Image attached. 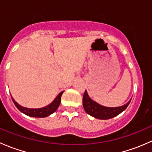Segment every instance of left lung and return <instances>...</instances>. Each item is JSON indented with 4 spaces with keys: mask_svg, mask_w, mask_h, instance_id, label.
<instances>
[{
    "mask_svg": "<svg viewBox=\"0 0 152 152\" xmlns=\"http://www.w3.org/2000/svg\"><path fill=\"white\" fill-rule=\"evenodd\" d=\"M82 102H83L84 109H85V112L87 114L96 118L101 119V120H107V119H110L115 117L121 113L124 110H125L126 107H128V105L129 104L131 100L127 102L126 104L121 106V107H104V106L99 104L96 102L92 100L89 97L87 91L85 90V93H84Z\"/></svg>",
    "mask_w": 152,
    "mask_h": 152,
    "instance_id": "8db88e82",
    "label": "left lung"
}]
</instances>
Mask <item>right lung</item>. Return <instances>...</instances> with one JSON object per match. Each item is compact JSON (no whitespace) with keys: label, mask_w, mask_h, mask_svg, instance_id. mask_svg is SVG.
Returning a JSON list of instances; mask_svg holds the SVG:
<instances>
[{"label":"right lung","mask_w":152,"mask_h":152,"mask_svg":"<svg viewBox=\"0 0 152 152\" xmlns=\"http://www.w3.org/2000/svg\"><path fill=\"white\" fill-rule=\"evenodd\" d=\"M62 93H63V92H61V93L56 96V99L53 100V102H52V103H50L49 105H48L45 107H42V108L39 109H30L26 108V107H22V106L18 104L14 100L12 97V102H14V104L16 106L17 108H18L21 113H24V114L26 115L34 118H45L50 115H51L52 113H53L56 110H57L59 104H60L61 96H62Z\"/></svg>","instance_id":"1"}]
</instances>
